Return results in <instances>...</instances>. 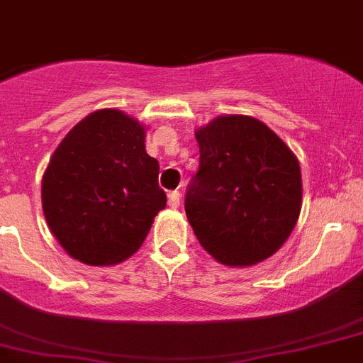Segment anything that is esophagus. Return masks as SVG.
Returning a JSON list of instances; mask_svg holds the SVG:
<instances>
[{
  "label": "esophagus",
  "instance_id": "esophagus-1",
  "mask_svg": "<svg viewBox=\"0 0 363 363\" xmlns=\"http://www.w3.org/2000/svg\"><path fill=\"white\" fill-rule=\"evenodd\" d=\"M168 204L172 208H179L181 206V191H172V194H169V197H168Z\"/></svg>",
  "mask_w": 363,
  "mask_h": 363
}]
</instances>
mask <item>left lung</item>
I'll list each match as a JSON object with an SVG mask.
<instances>
[{"label": "left lung", "instance_id": "obj_1", "mask_svg": "<svg viewBox=\"0 0 363 363\" xmlns=\"http://www.w3.org/2000/svg\"><path fill=\"white\" fill-rule=\"evenodd\" d=\"M199 172L186 217L204 250L228 267L274 256L301 212L298 157L254 116L220 115L195 131Z\"/></svg>", "mask_w": 363, "mask_h": 363}]
</instances>
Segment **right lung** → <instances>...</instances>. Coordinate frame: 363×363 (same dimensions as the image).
<instances>
[{
	"instance_id": "add662e5",
	"label": "right lung",
	"mask_w": 363,
	"mask_h": 363,
	"mask_svg": "<svg viewBox=\"0 0 363 363\" xmlns=\"http://www.w3.org/2000/svg\"><path fill=\"white\" fill-rule=\"evenodd\" d=\"M146 125L121 109H99L64 137L43 173L47 225L69 256L111 267L143 247L166 206Z\"/></svg>"
}]
</instances>
